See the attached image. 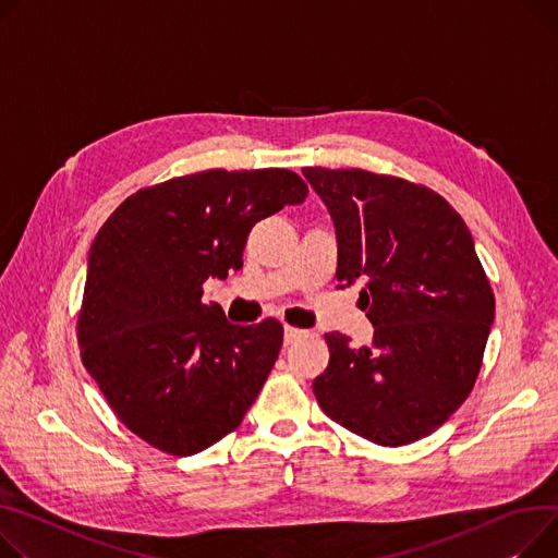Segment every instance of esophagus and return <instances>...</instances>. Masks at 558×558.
I'll list each match as a JSON object with an SVG mask.
<instances>
[{"label": "esophagus", "instance_id": "obj_1", "mask_svg": "<svg viewBox=\"0 0 558 558\" xmlns=\"http://www.w3.org/2000/svg\"><path fill=\"white\" fill-rule=\"evenodd\" d=\"M303 337H307L305 329H299V327H293V325H284V343L287 345L301 341Z\"/></svg>", "mask_w": 558, "mask_h": 558}]
</instances>
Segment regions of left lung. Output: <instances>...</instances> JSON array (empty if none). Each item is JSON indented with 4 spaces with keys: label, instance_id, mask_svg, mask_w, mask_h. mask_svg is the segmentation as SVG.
<instances>
[{
    "label": "left lung",
    "instance_id": "left-lung-1",
    "mask_svg": "<svg viewBox=\"0 0 558 558\" xmlns=\"http://www.w3.org/2000/svg\"><path fill=\"white\" fill-rule=\"evenodd\" d=\"M339 242L337 280H365L375 323L367 348L329 331V363L314 381L323 413L343 428L403 447L447 422L471 395L496 301L456 208L392 174L303 168Z\"/></svg>",
    "mask_w": 558,
    "mask_h": 558
}]
</instances>
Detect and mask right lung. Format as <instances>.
Segmentation results:
<instances>
[{"instance_id": "obj_1", "label": "right lung", "mask_w": 558, "mask_h": 558, "mask_svg": "<svg viewBox=\"0 0 558 558\" xmlns=\"http://www.w3.org/2000/svg\"><path fill=\"white\" fill-rule=\"evenodd\" d=\"M284 168H213L147 185L100 227L78 345L109 408L161 453L195 456L235 430L282 348V325H231L204 282L242 267L255 221L307 197Z\"/></svg>"}]
</instances>
